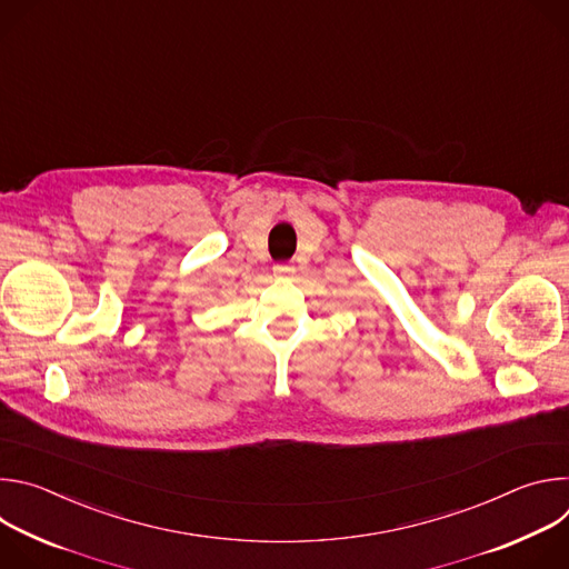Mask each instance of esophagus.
Listing matches in <instances>:
<instances>
[{"mask_svg":"<svg viewBox=\"0 0 569 569\" xmlns=\"http://www.w3.org/2000/svg\"><path fill=\"white\" fill-rule=\"evenodd\" d=\"M272 272H274V277L286 279V277H290L295 270H292V266H288V263H277V266L272 268Z\"/></svg>","mask_w":569,"mask_h":569,"instance_id":"34e87169","label":"esophagus"}]
</instances>
